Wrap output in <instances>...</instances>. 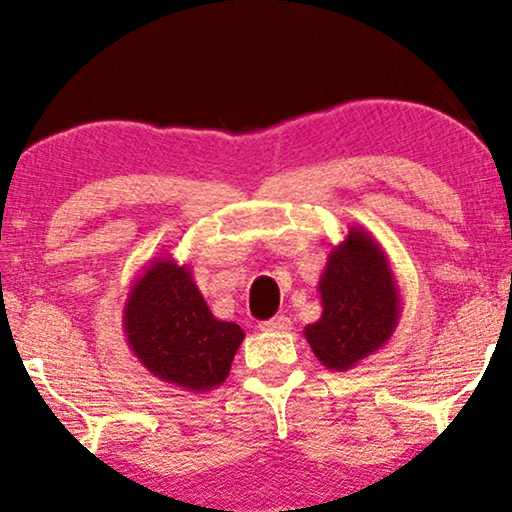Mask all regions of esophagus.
Returning a JSON list of instances; mask_svg holds the SVG:
<instances>
[{
    "mask_svg": "<svg viewBox=\"0 0 512 512\" xmlns=\"http://www.w3.org/2000/svg\"><path fill=\"white\" fill-rule=\"evenodd\" d=\"M261 331H268V333H286L291 328V319L286 317V314H277V317H272L268 321H261Z\"/></svg>",
    "mask_w": 512,
    "mask_h": 512,
    "instance_id": "esophagus-1",
    "label": "esophagus"
}]
</instances>
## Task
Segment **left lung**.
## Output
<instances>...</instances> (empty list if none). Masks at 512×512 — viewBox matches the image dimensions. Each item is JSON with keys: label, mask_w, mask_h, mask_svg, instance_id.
I'll list each match as a JSON object with an SVG mask.
<instances>
[{"label": "left lung", "mask_w": 512, "mask_h": 512, "mask_svg": "<svg viewBox=\"0 0 512 512\" xmlns=\"http://www.w3.org/2000/svg\"><path fill=\"white\" fill-rule=\"evenodd\" d=\"M317 289L321 317L303 333L321 366L342 373L387 345L401 319V291L368 230H347L328 254Z\"/></svg>", "instance_id": "left-lung-1"}]
</instances>
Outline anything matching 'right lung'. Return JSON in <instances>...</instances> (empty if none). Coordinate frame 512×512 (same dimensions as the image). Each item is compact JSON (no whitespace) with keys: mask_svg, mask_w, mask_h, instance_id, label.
<instances>
[{"mask_svg":"<svg viewBox=\"0 0 512 512\" xmlns=\"http://www.w3.org/2000/svg\"><path fill=\"white\" fill-rule=\"evenodd\" d=\"M123 331L153 377L195 394L226 382L244 340L240 326L214 317L188 265L172 256L153 258L132 282Z\"/></svg>","mask_w":512,"mask_h":512,"instance_id":"1","label":"right lung"}]
</instances>
